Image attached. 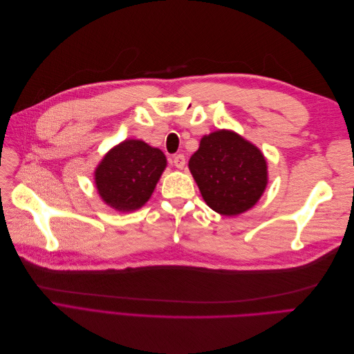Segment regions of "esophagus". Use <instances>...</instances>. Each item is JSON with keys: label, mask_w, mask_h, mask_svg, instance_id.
<instances>
[{"label": "esophagus", "mask_w": 354, "mask_h": 354, "mask_svg": "<svg viewBox=\"0 0 354 354\" xmlns=\"http://www.w3.org/2000/svg\"><path fill=\"white\" fill-rule=\"evenodd\" d=\"M173 162H174L176 168L183 169L185 165H186V158H185V155H176V156L173 158Z\"/></svg>", "instance_id": "1"}]
</instances>
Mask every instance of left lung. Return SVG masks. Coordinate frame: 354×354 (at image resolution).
<instances>
[{"label": "left lung", "mask_w": 354, "mask_h": 354, "mask_svg": "<svg viewBox=\"0 0 354 354\" xmlns=\"http://www.w3.org/2000/svg\"><path fill=\"white\" fill-rule=\"evenodd\" d=\"M189 169L207 205L226 217L251 209L269 181L263 152L233 130L203 136Z\"/></svg>", "instance_id": "obj_1"}]
</instances>
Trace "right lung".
Masks as SVG:
<instances>
[{
    "label": "right lung",
    "mask_w": 354,
    "mask_h": 354,
    "mask_svg": "<svg viewBox=\"0 0 354 354\" xmlns=\"http://www.w3.org/2000/svg\"><path fill=\"white\" fill-rule=\"evenodd\" d=\"M165 168L167 158L160 149L127 138L113 146L95 167L94 185L106 205L131 212L151 199Z\"/></svg>",
    "instance_id": "obj_1"
}]
</instances>
